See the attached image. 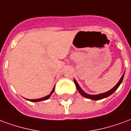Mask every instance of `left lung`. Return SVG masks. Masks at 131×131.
Here are the masks:
<instances>
[{"label":"left lung","instance_id":"1","mask_svg":"<svg viewBox=\"0 0 131 131\" xmlns=\"http://www.w3.org/2000/svg\"><path fill=\"white\" fill-rule=\"evenodd\" d=\"M124 73L122 75V77H121V79L119 80V82L116 84V85L114 86V87L111 90L108 91H107L105 93H100V94H98V95H90V94H87V93H86L84 91L81 89L79 84H78V83L77 82V81L74 79V82L75 84V86H76V88H77V91H79V93L82 95L84 97H85V98H89V99H91V100H94V101H98V100H101V99H103V98H107V97H108L110 95H112V93H114V91L118 89V87L119 86V85L122 84V81H123V79H124Z\"/></svg>","mask_w":131,"mask_h":131}]
</instances>
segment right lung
Masks as SVG:
<instances>
[{
    "label": "right lung",
    "mask_w": 131,
    "mask_h": 131,
    "mask_svg": "<svg viewBox=\"0 0 131 131\" xmlns=\"http://www.w3.org/2000/svg\"><path fill=\"white\" fill-rule=\"evenodd\" d=\"M54 89H55V86H54V89H52V91H51V93H49L48 96H45V97H43V98H38V99H28V101H31V102H39V101H45V100H47V99L49 98V97L51 96V94L54 93Z\"/></svg>",
    "instance_id": "add662e5"
}]
</instances>
